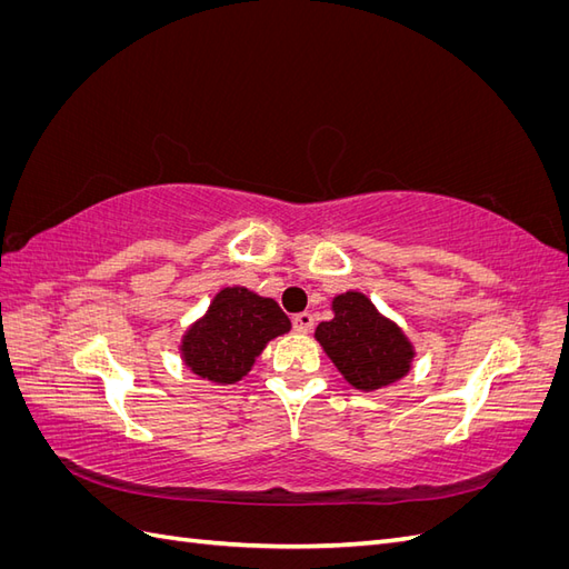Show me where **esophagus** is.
Here are the masks:
<instances>
[{"label": "esophagus", "instance_id": "1", "mask_svg": "<svg viewBox=\"0 0 569 569\" xmlns=\"http://www.w3.org/2000/svg\"><path fill=\"white\" fill-rule=\"evenodd\" d=\"M291 325H295L297 332H308L313 327V316L311 313H297L295 318H291Z\"/></svg>", "mask_w": 569, "mask_h": 569}]
</instances>
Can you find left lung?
Wrapping results in <instances>:
<instances>
[{
  "label": "left lung",
  "instance_id": "left-lung-1",
  "mask_svg": "<svg viewBox=\"0 0 569 569\" xmlns=\"http://www.w3.org/2000/svg\"><path fill=\"white\" fill-rule=\"evenodd\" d=\"M332 311V320L318 325L316 339L351 387L360 391L382 389L410 370L416 356L412 343L366 295H339Z\"/></svg>",
  "mask_w": 569,
  "mask_h": 569
}]
</instances>
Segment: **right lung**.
<instances>
[{"instance_id":"obj_1","label":"right lung","mask_w":569,"mask_h":569,"mask_svg":"<svg viewBox=\"0 0 569 569\" xmlns=\"http://www.w3.org/2000/svg\"><path fill=\"white\" fill-rule=\"evenodd\" d=\"M278 301L244 287L220 289L209 311L182 337L184 366L216 385H234L251 370L272 337L289 332Z\"/></svg>"}]
</instances>
